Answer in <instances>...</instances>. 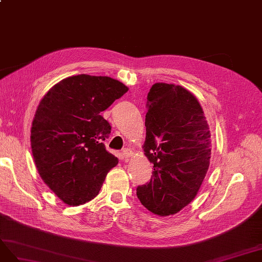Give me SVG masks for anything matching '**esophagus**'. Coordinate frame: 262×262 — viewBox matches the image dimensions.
Masks as SVG:
<instances>
[{"label":"esophagus","mask_w":262,"mask_h":262,"mask_svg":"<svg viewBox=\"0 0 262 262\" xmlns=\"http://www.w3.org/2000/svg\"><path fill=\"white\" fill-rule=\"evenodd\" d=\"M122 155H123V158L125 159V161H128V159L132 158L133 156V151L130 149H124Z\"/></svg>","instance_id":"1"}]
</instances>
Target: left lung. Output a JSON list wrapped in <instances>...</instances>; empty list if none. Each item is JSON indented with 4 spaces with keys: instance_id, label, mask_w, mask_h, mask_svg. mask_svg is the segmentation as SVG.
Segmentation results:
<instances>
[{
    "instance_id": "8db88e82",
    "label": "left lung",
    "mask_w": 262,
    "mask_h": 262,
    "mask_svg": "<svg viewBox=\"0 0 262 262\" xmlns=\"http://www.w3.org/2000/svg\"><path fill=\"white\" fill-rule=\"evenodd\" d=\"M143 151L154 175L137 187V197L150 212L167 216L196 197L211 158V133L204 110L190 91L157 82L147 97Z\"/></svg>"
}]
</instances>
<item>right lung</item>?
<instances>
[{
    "mask_svg": "<svg viewBox=\"0 0 262 262\" xmlns=\"http://www.w3.org/2000/svg\"><path fill=\"white\" fill-rule=\"evenodd\" d=\"M128 91L107 76L81 74L62 79L41 99L30 141L38 173L69 206L94 199L119 160L102 142L111 126L101 112Z\"/></svg>",
    "mask_w": 262,
    "mask_h": 262,
    "instance_id": "right-lung-1",
    "label": "right lung"
}]
</instances>
